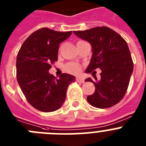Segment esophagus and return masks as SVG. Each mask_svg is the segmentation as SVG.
<instances>
[{
  "instance_id": "34e87169",
  "label": "esophagus",
  "mask_w": 146,
  "mask_h": 146,
  "mask_svg": "<svg viewBox=\"0 0 146 146\" xmlns=\"http://www.w3.org/2000/svg\"><path fill=\"white\" fill-rule=\"evenodd\" d=\"M76 81L78 82H82H82H85L84 79H83V78H82V77H77V78H76Z\"/></svg>"
}]
</instances>
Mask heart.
<instances>
[{
  "label": "heart",
  "instance_id": "obj_1",
  "mask_svg": "<svg viewBox=\"0 0 146 146\" xmlns=\"http://www.w3.org/2000/svg\"><path fill=\"white\" fill-rule=\"evenodd\" d=\"M66 70L72 74H78L81 71V66L77 63H69L66 66Z\"/></svg>",
  "mask_w": 146,
  "mask_h": 146
}]
</instances>
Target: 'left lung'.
I'll return each mask as SVG.
<instances>
[{
	"label": "left lung",
	"mask_w": 146,
	"mask_h": 146,
	"mask_svg": "<svg viewBox=\"0 0 146 146\" xmlns=\"http://www.w3.org/2000/svg\"><path fill=\"white\" fill-rule=\"evenodd\" d=\"M74 33L92 47V57L86 73L96 69L102 70L99 81L96 77V82L90 77L86 80L95 86L94 94L87 96L88 102L101 109L114 106L124 96L133 72V61L127 43L118 33L106 26Z\"/></svg>",
	"instance_id": "8db88e82"
}]
</instances>
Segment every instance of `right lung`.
Listing matches in <instances>:
<instances>
[{
  "instance_id": "1",
  "label": "right lung",
  "mask_w": 146,
  "mask_h": 146,
  "mask_svg": "<svg viewBox=\"0 0 146 146\" xmlns=\"http://www.w3.org/2000/svg\"><path fill=\"white\" fill-rule=\"evenodd\" d=\"M72 33L40 28L30 35L18 52L17 80L27 101L40 111L59 109L65 101L67 88L75 81L71 74L63 73L57 78L48 72L58 60L60 43Z\"/></svg>"
}]
</instances>
